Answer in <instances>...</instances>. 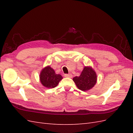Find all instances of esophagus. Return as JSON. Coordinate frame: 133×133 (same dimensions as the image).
<instances>
[{"instance_id": "34e87169", "label": "esophagus", "mask_w": 133, "mask_h": 133, "mask_svg": "<svg viewBox=\"0 0 133 133\" xmlns=\"http://www.w3.org/2000/svg\"><path fill=\"white\" fill-rule=\"evenodd\" d=\"M64 76L66 78H71L72 77V74H64Z\"/></svg>"}]
</instances>
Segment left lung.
Here are the masks:
<instances>
[{
  "mask_svg": "<svg viewBox=\"0 0 133 133\" xmlns=\"http://www.w3.org/2000/svg\"><path fill=\"white\" fill-rule=\"evenodd\" d=\"M79 89L85 91L91 89L97 81V76L91 66H85L79 76L73 79Z\"/></svg>",
  "mask_w": 133,
  "mask_h": 133,
  "instance_id": "8db88e82",
  "label": "left lung"
}]
</instances>
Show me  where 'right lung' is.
<instances>
[{"instance_id": "right-lung-1", "label": "right lung", "mask_w": 133, "mask_h": 133, "mask_svg": "<svg viewBox=\"0 0 133 133\" xmlns=\"http://www.w3.org/2000/svg\"><path fill=\"white\" fill-rule=\"evenodd\" d=\"M40 81L42 85L47 88H53L57 87L63 79L61 75L57 74L53 68L47 66L42 69L40 74Z\"/></svg>"}]
</instances>
